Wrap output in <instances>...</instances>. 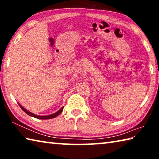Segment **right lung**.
Returning <instances> with one entry per match:
<instances>
[{
	"label": "right lung",
	"instance_id": "add662e5",
	"mask_svg": "<svg viewBox=\"0 0 159 159\" xmlns=\"http://www.w3.org/2000/svg\"><path fill=\"white\" fill-rule=\"evenodd\" d=\"M19 105H20V107H21V109H22L23 111L26 113V114H27L28 115L31 116H33V117H34V118H39V119H50V118H55L56 116H58L59 114H61V111H63V108H64V107H61V108L60 110H59L58 111H57V112L55 113V114H53L48 115V116H38V115H36V114H34L33 113L29 112V111H27V110H26V109H25V108H24V107H23L22 106L20 105V104H19Z\"/></svg>",
	"mask_w": 159,
	"mask_h": 159
}]
</instances>
